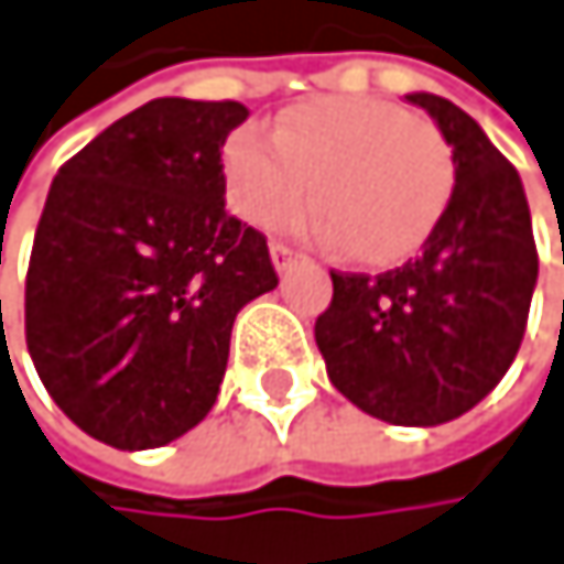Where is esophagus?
I'll list each match as a JSON object with an SVG mask.
<instances>
[{
	"instance_id": "1",
	"label": "esophagus",
	"mask_w": 564,
	"mask_h": 564,
	"mask_svg": "<svg viewBox=\"0 0 564 564\" xmlns=\"http://www.w3.org/2000/svg\"><path fill=\"white\" fill-rule=\"evenodd\" d=\"M270 260H273L276 273H284L294 260H301V253L294 247H288V243H270Z\"/></svg>"
}]
</instances>
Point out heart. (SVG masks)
Returning a JSON list of instances; mask_svg holds the SVG:
<instances>
[{"label":"heart","instance_id":"heart-1","mask_svg":"<svg viewBox=\"0 0 564 564\" xmlns=\"http://www.w3.org/2000/svg\"><path fill=\"white\" fill-rule=\"evenodd\" d=\"M229 206L273 226L307 203L301 219L321 240H341L348 260L392 267L413 257L453 196L443 134L399 104L321 97L280 115L273 138L240 128L223 148Z\"/></svg>","mask_w":564,"mask_h":564}]
</instances>
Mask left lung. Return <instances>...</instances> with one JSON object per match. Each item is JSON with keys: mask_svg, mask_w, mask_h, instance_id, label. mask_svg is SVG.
<instances>
[{"mask_svg": "<svg viewBox=\"0 0 564 564\" xmlns=\"http://www.w3.org/2000/svg\"><path fill=\"white\" fill-rule=\"evenodd\" d=\"M453 148V196L423 257L365 276L332 273L314 324L332 386L392 426H440L474 409L511 368L538 250L514 165L484 128L436 94H405Z\"/></svg>", "mask_w": 564, "mask_h": 564, "instance_id": "1", "label": "left lung"}]
</instances>
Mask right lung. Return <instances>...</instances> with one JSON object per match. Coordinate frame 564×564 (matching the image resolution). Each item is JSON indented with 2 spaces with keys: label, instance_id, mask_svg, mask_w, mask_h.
Masks as SVG:
<instances>
[{
  "label": "right lung",
  "instance_id": "right-lung-1",
  "mask_svg": "<svg viewBox=\"0 0 564 564\" xmlns=\"http://www.w3.org/2000/svg\"><path fill=\"white\" fill-rule=\"evenodd\" d=\"M240 100L141 104L59 169L26 273L36 372L87 436L155 449L219 395L232 321L276 288L267 240L226 213Z\"/></svg>",
  "mask_w": 564,
  "mask_h": 564
}]
</instances>
